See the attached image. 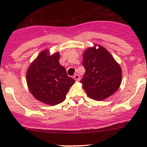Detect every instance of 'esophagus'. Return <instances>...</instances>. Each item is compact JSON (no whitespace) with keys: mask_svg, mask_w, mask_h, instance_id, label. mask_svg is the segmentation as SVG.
I'll use <instances>...</instances> for the list:
<instances>
[{"mask_svg":"<svg viewBox=\"0 0 147 147\" xmlns=\"http://www.w3.org/2000/svg\"><path fill=\"white\" fill-rule=\"evenodd\" d=\"M74 79L75 80V81H79L80 79V75H78V74H75V75H74Z\"/></svg>","mask_w":147,"mask_h":147,"instance_id":"obj_1","label":"esophagus"}]
</instances>
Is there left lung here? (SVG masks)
<instances>
[{
	"mask_svg": "<svg viewBox=\"0 0 147 147\" xmlns=\"http://www.w3.org/2000/svg\"><path fill=\"white\" fill-rule=\"evenodd\" d=\"M82 65L85 73L80 82L89 97L102 100L118 90L121 80V67L103 47L87 49L83 55Z\"/></svg>",
	"mask_w": 147,
	"mask_h": 147,
	"instance_id": "obj_1",
	"label": "left lung"
}]
</instances>
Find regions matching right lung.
Instances as JSON below:
<instances>
[{
	"mask_svg": "<svg viewBox=\"0 0 147 147\" xmlns=\"http://www.w3.org/2000/svg\"><path fill=\"white\" fill-rule=\"evenodd\" d=\"M43 51L30 65L27 71L30 92L38 100L49 105L64 101L69 87L75 83L66 69L59 63V53L49 56Z\"/></svg>",
	"mask_w": 147,
	"mask_h": 147,
	"instance_id": "1",
	"label": "right lung"
}]
</instances>
